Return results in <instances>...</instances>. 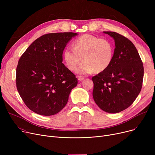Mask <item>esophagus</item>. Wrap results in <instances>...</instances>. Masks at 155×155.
I'll return each mask as SVG.
<instances>
[{"instance_id": "1", "label": "esophagus", "mask_w": 155, "mask_h": 155, "mask_svg": "<svg viewBox=\"0 0 155 155\" xmlns=\"http://www.w3.org/2000/svg\"><path fill=\"white\" fill-rule=\"evenodd\" d=\"M84 78H84V77H83V76H78V80L79 81H82Z\"/></svg>"}]
</instances>
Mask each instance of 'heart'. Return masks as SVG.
I'll use <instances>...</instances> for the list:
<instances>
[{
  "label": "heart",
  "mask_w": 155,
  "mask_h": 155,
  "mask_svg": "<svg viewBox=\"0 0 155 155\" xmlns=\"http://www.w3.org/2000/svg\"><path fill=\"white\" fill-rule=\"evenodd\" d=\"M63 56L65 64L71 71L75 70L82 58L84 61L76 69V72L90 74L94 70L102 71L110 66L113 59L114 47L108 39L85 34L74 41L73 48H65Z\"/></svg>",
  "instance_id": "b5f03b06"
}]
</instances>
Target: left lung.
Listing matches in <instances>:
<instances>
[{
	"mask_svg": "<svg viewBox=\"0 0 155 155\" xmlns=\"http://www.w3.org/2000/svg\"><path fill=\"white\" fill-rule=\"evenodd\" d=\"M115 42L110 66L92 77L96 104L108 113H117L131 105L141 92L144 75L143 62L134 44L115 32L104 31Z\"/></svg>",
	"mask_w": 155,
	"mask_h": 155,
	"instance_id": "1",
	"label": "left lung"
}]
</instances>
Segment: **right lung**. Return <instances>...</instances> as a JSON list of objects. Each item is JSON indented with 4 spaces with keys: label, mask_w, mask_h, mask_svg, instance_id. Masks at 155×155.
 <instances>
[{
    "label": "right lung",
    "mask_w": 155,
    "mask_h": 155,
    "mask_svg": "<svg viewBox=\"0 0 155 155\" xmlns=\"http://www.w3.org/2000/svg\"><path fill=\"white\" fill-rule=\"evenodd\" d=\"M75 32L46 34L21 56L16 68L18 91L26 106L42 116L59 112L67 104L77 78L63 61V52Z\"/></svg>",
    "instance_id": "add662e5"
}]
</instances>
